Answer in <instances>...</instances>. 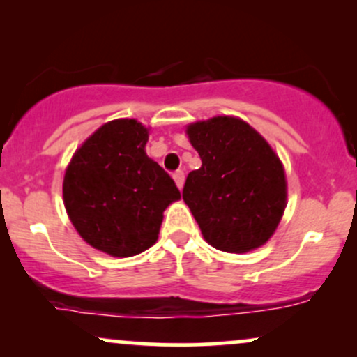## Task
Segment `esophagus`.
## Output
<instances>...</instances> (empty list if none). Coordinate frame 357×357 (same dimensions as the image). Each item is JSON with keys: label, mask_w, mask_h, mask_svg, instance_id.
<instances>
[{"label": "esophagus", "mask_w": 357, "mask_h": 357, "mask_svg": "<svg viewBox=\"0 0 357 357\" xmlns=\"http://www.w3.org/2000/svg\"><path fill=\"white\" fill-rule=\"evenodd\" d=\"M173 178H174V183H176V186L179 188V190H181L183 188V184H184V173L181 169L179 171H176V173L173 174Z\"/></svg>", "instance_id": "obj_1"}]
</instances>
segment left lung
<instances>
[{
    "label": "left lung",
    "mask_w": 357,
    "mask_h": 357,
    "mask_svg": "<svg viewBox=\"0 0 357 357\" xmlns=\"http://www.w3.org/2000/svg\"><path fill=\"white\" fill-rule=\"evenodd\" d=\"M202 167L188 174L183 199L204 240L228 253L267 243L287 202L284 166L260 134L230 116L188 126Z\"/></svg>",
    "instance_id": "1"
}]
</instances>
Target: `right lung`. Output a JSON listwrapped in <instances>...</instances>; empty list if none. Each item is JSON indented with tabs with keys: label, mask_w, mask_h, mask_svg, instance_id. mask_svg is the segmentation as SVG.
Here are the masks:
<instances>
[{
	"label": "right lung",
	"mask_w": 357,
	"mask_h": 357,
	"mask_svg": "<svg viewBox=\"0 0 357 357\" xmlns=\"http://www.w3.org/2000/svg\"><path fill=\"white\" fill-rule=\"evenodd\" d=\"M149 130L136 119L104 124L73 154L63 203L80 236L112 257L153 247L162 213L181 198L169 174L147 158Z\"/></svg>",
	"instance_id": "right-lung-1"
}]
</instances>
